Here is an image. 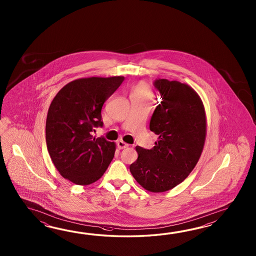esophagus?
I'll list each match as a JSON object with an SVG mask.
<instances>
[{
  "label": "esophagus",
  "mask_w": 256,
  "mask_h": 256,
  "mask_svg": "<svg viewBox=\"0 0 256 256\" xmlns=\"http://www.w3.org/2000/svg\"><path fill=\"white\" fill-rule=\"evenodd\" d=\"M117 146H118V148H119V149H124V148H127V147H128V144L124 141L118 142H117Z\"/></svg>",
  "instance_id": "34e87169"
}]
</instances>
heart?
<instances>
[{
    "label": "heart",
    "instance_id": "b5f03b06",
    "mask_svg": "<svg viewBox=\"0 0 256 256\" xmlns=\"http://www.w3.org/2000/svg\"><path fill=\"white\" fill-rule=\"evenodd\" d=\"M132 95H136L142 98H152V88L146 83H140L134 90Z\"/></svg>",
    "mask_w": 256,
    "mask_h": 256
}]
</instances>
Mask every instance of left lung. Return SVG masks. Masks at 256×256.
<instances>
[{
  "mask_svg": "<svg viewBox=\"0 0 256 256\" xmlns=\"http://www.w3.org/2000/svg\"><path fill=\"white\" fill-rule=\"evenodd\" d=\"M154 85L162 98L150 120L158 141L150 150L136 146L138 158L130 171L144 190L159 193L174 188L196 166L207 120L202 98L188 84L159 78Z\"/></svg>",
  "mask_w": 256,
  "mask_h": 256,
  "instance_id": "8db88e82",
  "label": "left lung"
}]
</instances>
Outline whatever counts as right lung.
I'll use <instances>...</instances> for the list:
<instances>
[{
    "label": "right lung",
    "mask_w": 256,
    "mask_h": 256,
    "mask_svg": "<svg viewBox=\"0 0 256 256\" xmlns=\"http://www.w3.org/2000/svg\"><path fill=\"white\" fill-rule=\"evenodd\" d=\"M124 76H90L68 83L49 106L46 141L60 174L76 185L100 180L114 156L116 144L93 136L102 127L104 104L120 87Z\"/></svg>",
    "instance_id": "right-lung-1"
}]
</instances>
